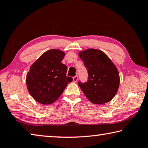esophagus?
I'll return each instance as SVG.
<instances>
[{
    "instance_id": "obj_1",
    "label": "esophagus",
    "mask_w": 148,
    "mask_h": 148,
    "mask_svg": "<svg viewBox=\"0 0 148 148\" xmlns=\"http://www.w3.org/2000/svg\"><path fill=\"white\" fill-rule=\"evenodd\" d=\"M78 75H76V76H75L74 77H73V81L74 82H77V80H78Z\"/></svg>"
}]
</instances>
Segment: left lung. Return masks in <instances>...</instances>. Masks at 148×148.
Masks as SVG:
<instances>
[{
  "label": "left lung",
  "mask_w": 148,
  "mask_h": 148,
  "mask_svg": "<svg viewBox=\"0 0 148 148\" xmlns=\"http://www.w3.org/2000/svg\"><path fill=\"white\" fill-rule=\"evenodd\" d=\"M88 70L86 83H79L84 95L94 104L109 102L117 94L120 77L115 65L103 51L88 48L79 52Z\"/></svg>",
  "instance_id": "obj_1"
}]
</instances>
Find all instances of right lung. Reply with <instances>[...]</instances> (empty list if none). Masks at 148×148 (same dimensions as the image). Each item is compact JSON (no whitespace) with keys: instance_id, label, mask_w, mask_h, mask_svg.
<instances>
[{"instance_id":"1","label":"right lung","mask_w":148,"mask_h":148,"mask_svg":"<svg viewBox=\"0 0 148 148\" xmlns=\"http://www.w3.org/2000/svg\"><path fill=\"white\" fill-rule=\"evenodd\" d=\"M65 55L60 49L45 53L31 65L26 84L31 96L43 105L54 103L61 96L67 84L73 81L67 77V66L62 63Z\"/></svg>"}]
</instances>
